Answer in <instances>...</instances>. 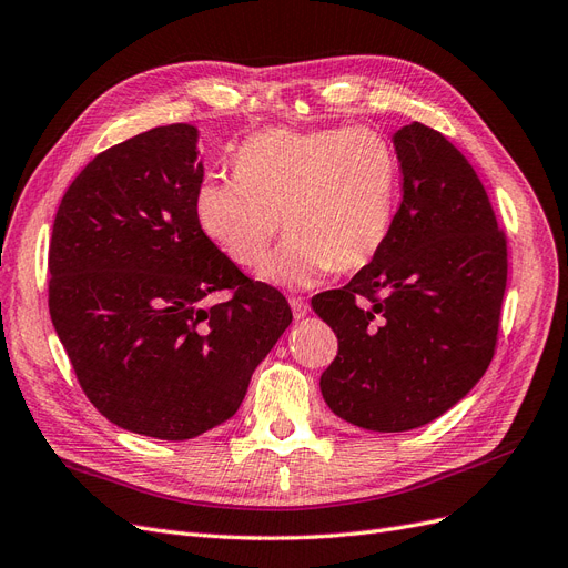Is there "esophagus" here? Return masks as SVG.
I'll list each match as a JSON object with an SVG mask.
<instances>
[{"label": "esophagus", "mask_w": 568, "mask_h": 568, "mask_svg": "<svg viewBox=\"0 0 568 568\" xmlns=\"http://www.w3.org/2000/svg\"><path fill=\"white\" fill-rule=\"evenodd\" d=\"M290 308L295 318H304L308 314V304L302 297H290Z\"/></svg>", "instance_id": "34e87169"}]
</instances>
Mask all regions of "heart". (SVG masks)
Returning <instances> with one entry per match:
<instances>
[{
  "mask_svg": "<svg viewBox=\"0 0 568 568\" xmlns=\"http://www.w3.org/2000/svg\"><path fill=\"white\" fill-rule=\"evenodd\" d=\"M235 176H207L195 191L200 231L226 257L257 266L273 235L285 241L260 268L264 283L314 287L327 273L368 266L394 224L400 164L371 126H268L241 143Z\"/></svg>",
  "mask_w": 568,
  "mask_h": 568,
  "instance_id": "1",
  "label": "heart"
}]
</instances>
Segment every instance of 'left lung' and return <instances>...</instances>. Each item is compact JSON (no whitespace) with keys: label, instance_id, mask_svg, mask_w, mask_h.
<instances>
[{"label":"left lung","instance_id":"8db88e82","mask_svg":"<svg viewBox=\"0 0 568 568\" xmlns=\"http://www.w3.org/2000/svg\"><path fill=\"white\" fill-rule=\"evenodd\" d=\"M404 197L387 243L311 300L337 335L325 404L371 432L423 427L465 398L496 354L507 241L467 158L413 122L394 134Z\"/></svg>","mask_w":568,"mask_h":568}]
</instances>
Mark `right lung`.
I'll list each match as a JSON object with an SVG mask.
<instances>
[{
    "mask_svg": "<svg viewBox=\"0 0 568 568\" xmlns=\"http://www.w3.org/2000/svg\"><path fill=\"white\" fill-rule=\"evenodd\" d=\"M205 176L193 124L99 153L65 191L49 243V314L87 398L113 425L186 442L241 408L292 323L195 222ZM231 301L205 307L212 291Z\"/></svg>",
    "mask_w": 568,
    "mask_h": 568,
    "instance_id": "1",
    "label": "right lung"
}]
</instances>
